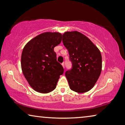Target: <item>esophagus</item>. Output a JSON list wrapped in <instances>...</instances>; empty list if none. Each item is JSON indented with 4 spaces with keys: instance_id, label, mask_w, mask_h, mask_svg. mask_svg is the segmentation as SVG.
<instances>
[{
    "instance_id": "1",
    "label": "esophagus",
    "mask_w": 125,
    "mask_h": 125,
    "mask_svg": "<svg viewBox=\"0 0 125 125\" xmlns=\"http://www.w3.org/2000/svg\"><path fill=\"white\" fill-rule=\"evenodd\" d=\"M62 65L63 67L64 68V63H62Z\"/></svg>"
}]
</instances>
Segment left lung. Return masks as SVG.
<instances>
[{"mask_svg": "<svg viewBox=\"0 0 125 125\" xmlns=\"http://www.w3.org/2000/svg\"><path fill=\"white\" fill-rule=\"evenodd\" d=\"M62 42L72 63L65 75L71 90L79 93L89 91L100 75L102 57L100 51L88 38L78 31L65 32Z\"/></svg>", "mask_w": 125, "mask_h": 125, "instance_id": "8db88e82", "label": "left lung"}]
</instances>
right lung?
<instances>
[{
	"label": "right lung",
	"instance_id": "obj_1",
	"mask_svg": "<svg viewBox=\"0 0 125 125\" xmlns=\"http://www.w3.org/2000/svg\"><path fill=\"white\" fill-rule=\"evenodd\" d=\"M59 32H44L27 43L22 50V73L31 87L41 93H48L56 87L64 69L57 61L54 48L62 41Z\"/></svg>",
	"mask_w": 125,
	"mask_h": 125
}]
</instances>
